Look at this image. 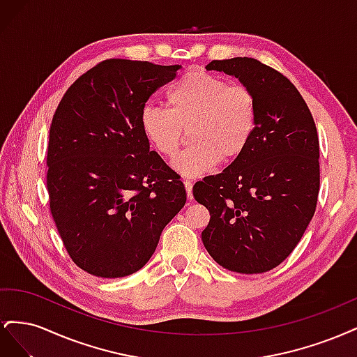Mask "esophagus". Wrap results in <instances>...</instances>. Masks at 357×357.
<instances>
[{"label":"esophagus","instance_id":"esophagus-1","mask_svg":"<svg viewBox=\"0 0 357 357\" xmlns=\"http://www.w3.org/2000/svg\"><path fill=\"white\" fill-rule=\"evenodd\" d=\"M185 188H186V193H188V199L192 201L193 199V193H192V188H193V183L190 180H185Z\"/></svg>","mask_w":357,"mask_h":357}]
</instances>
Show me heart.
<instances>
[{"label": "heart", "instance_id": "obj_1", "mask_svg": "<svg viewBox=\"0 0 357 357\" xmlns=\"http://www.w3.org/2000/svg\"><path fill=\"white\" fill-rule=\"evenodd\" d=\"M168 110L146 105L139 128L147 143L164 158H174L189 129L193 143L172 164L178 174L201 177L219 162L241 156L256 129L255 96L243 84L204 71L180 77L167 93Z\"/></svg>", "mask_w": 357, "mask_h": 357}]
</instances>
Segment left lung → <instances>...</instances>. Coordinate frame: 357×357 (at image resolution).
<instances>
[{"label":"left lung","mask_w":357,"mask_h":357,"mask_svg":"<svg viewBox=\"0 0 357 357\" xmlns=\"http://www.w3.org/2000/svg\"><path fill=\"white\" fill-rule=\"evenodd\" d=\"M207 71L238 79L255 96L256 129L245 152L193 186L210 211L202 243L220 266L261 274L294 252L316 211L319 135L287 77L252 58L211 61Z\"/></svg>","instance_id":"8db88e82"}]
</instances>
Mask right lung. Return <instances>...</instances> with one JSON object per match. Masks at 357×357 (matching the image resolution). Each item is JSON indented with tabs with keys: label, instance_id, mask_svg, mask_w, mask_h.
Returning a JSON list of instances; mask_svg holds the SVG:
<instances>
[{
	"label": "right lung",
	"instance_id": "1",
	"mask_svg": "<svg viewBox=\"0 0 357 357\" xmlns=\"http://www.w3.org/2000/svg\"><path fill=\"white\" fill-rule=\"evenodd\" d=\"M181 66L109 59L62 96L47 149L50 211L74 264L102 278L142 269L185 207L180 177L150 150L139 114Z\"/></svg>",
	"mask_w": 357,
	"mask_h": 357
}]
</instances>
